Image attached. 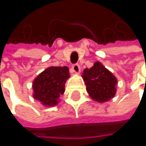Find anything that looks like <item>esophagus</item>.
I'll use <instances>...</instances> for the list:
<instances>
[{"mask_svg":"<svg viewBox=\"0 0 146 146\" xmlns=\"http://www.w3.org/2000/svg\"><path fill=\"white\" fill-rule=\"evenodd\" d=\"M72 71L73 73H78L80 72V66L78 64H73L72 66Z\"/></svg>","mask_w":146,"mask_h":146,"instance_id":"1","label":"esophagus"}]
</instances>
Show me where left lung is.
<instances>
[{
	"instance_id": "obj_1",
	"label": "left lung",
	"mask_w": 146,
	"mask_h": 146,
	"mask_svg": "<svg viewBox=\"0 0 146 146\" xmlns=\"http://www.w3.org/2000/svg\"><path fill=\"white\" fill-rule=\"evenodd\" d=\"M86 90L92 99L99 102L109 101L116 92L117 78L101 62H97L83 73Z\"/></svg>"
}]
</instances>
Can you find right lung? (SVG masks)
<instances>
[{
    "label": "right lung",
    "mask_w": 146,
    "mask_h": 146,
    "mask_svg": "<svg viewBox=\"0 0 146 146\" xmlns=\"http://www.w3.org/2000/svg\"><path fill=\"white\" fill-rule=\"evenodd\" d=\"M68 77V67H50L45 69L33 83L34 97L45 106L56 105L59 96L64 93L65 83Z\"/></svg>",
    "instance_id": "obj_1"
}]
</instances>
